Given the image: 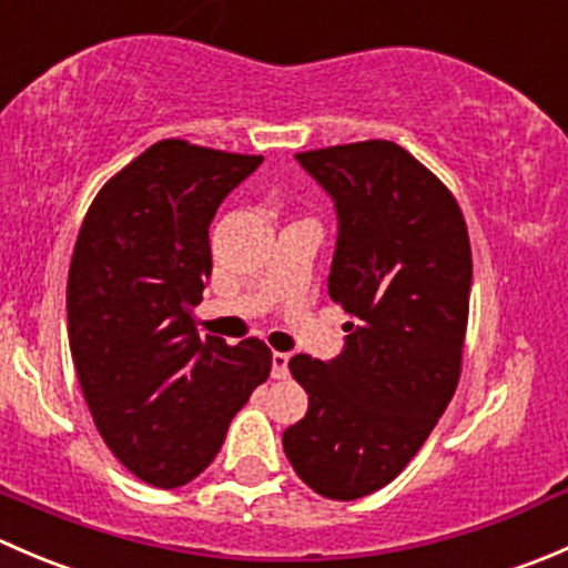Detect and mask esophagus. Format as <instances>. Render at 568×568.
I'll list each match as a JSON object with an SVG mask.
<instances>
[{
    "instance_id": "1",
    "label": "esophagus",
    "mask_w": 568,
    "mask_h": 568,
    "mask_svg": "<svg viewBox=\"0 0 568 568\" xmlns=\"http://www.w3.org/2000/svg\"><path fill=\"white\" fill-rule=\"evenodd\" d=\"M288 354L283 352H274L272 354V376L274 379H285L288 376Z\"/></svg>"
}]
</instances>
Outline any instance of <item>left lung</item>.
<instances>
[{"label": "left lung", "mask_w": 568, "mask_h": 568, "mask_svg": "<svg viewBox=\"0 0 568 568\" xmlns=\"http://www.w3.org/2000/svg\"><path fill=\"white\" fill-rule=\"evenodd\" d=\"M296 159L335 200L329 300L352 321L341 357H291L311 404L285 428L283 448L321 497L357 500L412 462L454 398L473 252L450 189L395 142Z\"/></svg>", "instance_id": "obj_1"}]
</instances>
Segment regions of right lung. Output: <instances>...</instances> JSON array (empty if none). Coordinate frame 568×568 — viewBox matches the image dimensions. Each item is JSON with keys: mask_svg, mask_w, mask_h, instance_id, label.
<instances>
[{"mask_svg": "<svg viewBox=\"0 0 568 568\" xmlns=\"http://www.w3.org/2000/svg\"><path fill=\"white\" fill-rule=\"evenodd\" d=\"M263 156L162 140L90 203L68 272V341L106 448L159 489L197 478L272 352L197 335L211 277L209 225Z\"/></svg>", "mask_w": 568, "mask_h": 568, "instance_id": "obj_1", "label": "right lung"}]
</instances>
